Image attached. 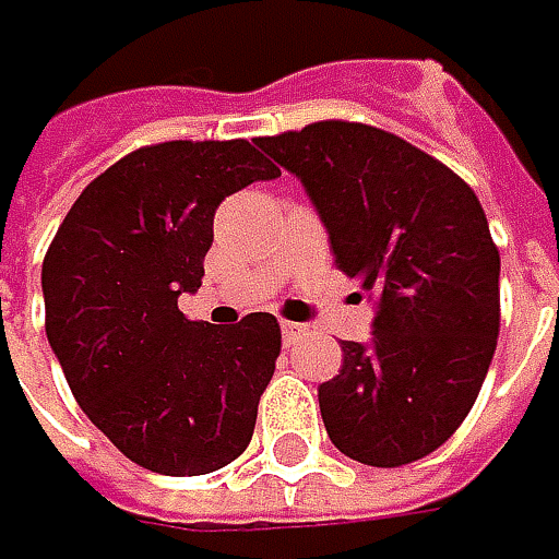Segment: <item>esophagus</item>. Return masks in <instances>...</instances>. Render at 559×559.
Here are the masks:
<instances>
[{"mask_svg":"<svg viewBox=\"0 0 559 559\" xmlns=\"http://www.w3.org/2000/svg\"><path fill=\"white\" fill-rule=\"evenodd\" d=\"M280 330H283V342H286V345H295L298 338L308 335V326H305V323H292V320H283Z\"/></svg>","mask_w":559,"mask_h":559,"instance_id":"esophagus-1","label":"esophagus"}]
</instances>
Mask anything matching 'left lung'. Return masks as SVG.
Returning a JSON list of instances; mask_svg holds the SVG:
<instances>
[{
  "mask_svg": "<svg viewBox=\"0 0 559 559\" xmlns=\"http://www.w3.org/2000/svg\"><path fill=\"white\" fill-rule=\"evenodd\" d=\"M330 233L335 267L373 295V338L342 342L317 389L333 444L401 466L457 432L483 389L501 326V254L476 192L395 133L320 120L261 136Z\"/></svg>",
  "mask_w": 559,
  "mask_h": 559,
  "instance_id": "obj_1",
  "label": "left lung"
}]
</instances>
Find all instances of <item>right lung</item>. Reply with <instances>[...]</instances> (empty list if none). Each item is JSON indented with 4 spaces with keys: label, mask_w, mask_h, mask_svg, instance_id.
I'll return each instance as SVG.
<instances>
[{
    "label": "right lung",
    "mask_w": 559,
    "mask_h": 559,
    "mask_svg": "<svg viewBox=\"0 0 559 559\" xmlns=\"http://www.w3.org/2000/svg\"><path fill=\"white\" fill-rule=\"evenodd\" d=\"M246 140L130 152L80 192L43 261L46 335L76 404L123 457L204 476L251 441L280 357L273 313L189 320L226 195L276 180Z\"/></svg>",
    "instance_id": "1"
}]
</instances>
